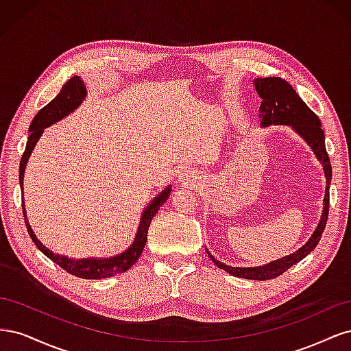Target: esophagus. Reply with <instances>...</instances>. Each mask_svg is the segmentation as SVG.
<instances>
[{"mask_svg":"<svg viewBox=\"0 0 351 351\" xmlns=\"http://www.w3.org/2000/svg\"><path fill=\"white\" fill-rule=\"evenodd\" d=\"M195 180H196V177L193 176V173H190V171H183L178 176V182L182 184H193Z\"/></svg>","mask_w":351,"mask_h":351,"instance_id":"esophagus-1","label":"esophagus"}]
</instances>
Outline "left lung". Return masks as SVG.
I'll use <instances>...</instances> for the list:
<instances>
[{
	"label": "left lung",
	"instance_id": "8db88e82",
	"mask_svg": "<svg viewBox=\"0 0 351 351\" xmlns=\"http://www.w3.org/2000/svg\"><path fill=\"white\" fill-rule=\"evenodd\" d=\"M253 86L256 89L259 98L262 99L258 114L261 120V127L290 125L291 129L309 145L315 156L317 158V161L322 164L324 174L326 178L321 219L317 222V226L309 240L294 253L287 254V256L272 261L269 263L261 265V267L241 268L222 263L221 261L215 259V256H212L209 250H206L208 256L219 269H224L226 272L239 278L265 281L280 277L281 274H284L287 269H290L294 263L300 262L303 258H306L307 254L317 246L328 219L329 186H331L332 169L331 162H329V156L325 149V134L321 127V120L317 119V115L307 107L304 101L297 95L291 84L281 77H259L253 80Z\"/></svg>",
	"mask_w": 351,
	"mask_h": 351
}]
</instances>
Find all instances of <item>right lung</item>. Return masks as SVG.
<instances>
[{"instance_id":"right-lung-1","label":"right lung","mask_w":351,"mask_h":351,"mask_svg":"<svg viewBox=\"0 0 351 351\" xmlns=\"http://www.w3.org/2000/svg\"><path fill=\"white\" fill-rule=\"evenodd\" d=\"M86 95H88V90H86V86H84L82 77L74 76L64 84V86L61 88V92L57 95V97L52 99L48 105H45V107L35 115V119L32 120L30 127H29V139L26 143V149L23 152L22 161H20V169H19L20 189L23 190V178H25L26 165H27L32 151H34V147L36 146L38 141L40 139L42 133H44L47 127L56 124L57 121L62 120L64 117H67L73 111H76L82 105V102L86 99ZM169 193H171V186H167L162 192H159L158 196L149 202V205H147L145 208V210L142 212L139 227H137L133 243L124 252L115 254V256H110V258L74 259V258L66 256V254L54 253L49 247H47L44 243H40V240L36 237L34 230H32L27 215H26L25 200L22 202V208H23L25 224H26L29 236L36 244V247L42 253H44L47 258H49L52 262L60 265V267L64 271H67L69 274L76 275V277H79V278L102 280V278L112 277V275H115V274L125 272L127 269H130L133 267V265L137 262V259L141 258V254H142L143 247L146 244V240H147V230H149L151 221L156 215L159 208L164 205V202L168 199Z\"/></svg>"}]
</instances>
